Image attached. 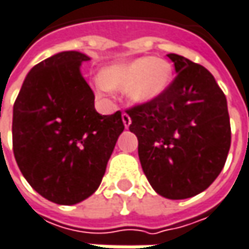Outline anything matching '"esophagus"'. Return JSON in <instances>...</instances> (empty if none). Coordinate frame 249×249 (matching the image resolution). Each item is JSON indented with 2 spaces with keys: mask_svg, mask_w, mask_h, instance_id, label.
<instances>
[{
  "mask_svg": "<svg viewBox=\"0 0 249 249\" xmlns=\"http://www.w3.org/2000/svg\"><path fill=\"white\" fill-rule=\"evenodd\" d=\"M123 123H124L125 128H128L131 125V117H129V114L123 112Z\"/></svg>",
  "mask_w": 249,
  "mask_h": 249,
  "instance_id": "34e87169",
  "label": "esophagus"
}]
</instances>
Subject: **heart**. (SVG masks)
Instances as JSON below:
<instances>
[{
	"mask_svg": "<svg viewBox=\"0 0 249 249\" xmlns=\"http://www.w3.org/2000/svg\"><path fill=\"white\" fill-rule=\"evenodd\" d=\"M172 81V66L163 59L142 56L104 69L95 79L100 95L111 94V90L126 91L135 103H148L166 91Z\"/></svg>",
	"mask_w": 249,
	"mask_h": 249,
	"instance_id": "1",
	"label": "heart"
}]
</instances>
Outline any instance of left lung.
I'll use <instances>...</instances> for the list:
<instances>
[{"label":"left lung","mask_w":249,"mask_h":249,"mask_svg":"<svg viewBox=\"0 0 249 249\" xmlns=\"http://www.w3.org/2000/svg\"><path fill=\"white\" fill-rule=\"evenodd\" d=\"M176 77L166 91L126 114L142 170L154 190L182 200L201 193L224 168L231 145L227 98L201 65L169 53Z\"/></svg>","instance_id":"1"}]
</instances>
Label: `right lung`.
<instances>
[{"mask_svg":"<svg viewBox=\"0 0 249 249\" xmlns=\"http://www.w3.org/2000/svg\"><path fill=\"white\" fill-rule=\"evenodd\" d=\"M90 60L60 52L31 69L14 104L12 149L23 178L40 196L76 204L91 196L124 131L121 111L101 115L80 73Z\"/></svg>","mask_w":249,"mask_h":249,"instance_id":"add662e5","label":"right lung"}]
</instances>
